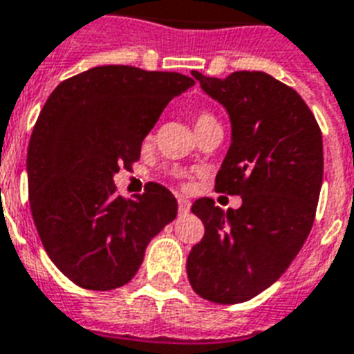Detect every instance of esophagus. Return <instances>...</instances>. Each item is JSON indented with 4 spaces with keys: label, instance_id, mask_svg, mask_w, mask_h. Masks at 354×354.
Here are the masks:
<instances>
[{
    "label": "esophagus",
    "instance_id": "esophagus-1",
    "mask_svg": "<svg viewBox=\"0 0 354 354\" xmlns=\"http://www.w3.org/2000/svg\"><path fill=\"white\" fill-rule=\"evenodd\" d=\"M189 209H191V202L187 198H183V196H178V211H180V215H187Z\"/></svg>",
    "mask_w": 354,
    "mask_h": 354
}]
</instances>
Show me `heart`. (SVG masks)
Instances as JSON below:
<instances>
[{
    "label": "heart",
    "instance_id": "1",
    "mask_svg": "<svg viewBox=\"0 0 354 354\" xmlns=\"http://www.w3.org/2000/svg\"><path fill=\"white\" fill-rule=\"evenodd\" d=\"M209 121H215L213 115H209V113H200L198 118H196V124H194V127H198V124H204V122H209Z\"/></svg>",
    "mask_w": 354,
    "mask_h": 354
}]
</instances>
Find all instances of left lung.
I'll return each mask as SVG.
<instances>
[{
	"instance_id": "obj_1",
	"label": "left lung",
	"mask_w": 354,
	"mask_h": 354,
	"mask_svg": "<svg viewBox=\"0 0 354 354\" xmlns=\"http://www.w3.org/2000/svg\"><path fill=\"white\" fill-rule=\"evenodd\" d=\"M230 115L232 141L215 180L239 209L198 198L191 211L204 239L187 257L193 290L207 301L252 299L285 274L307 241L324 182V143L310 108L263 71L215 79L193 71Z\"/></svg>"
}]
</instances>
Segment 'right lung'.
<instances>
[{
	"label": "right lung",
	"instance_id": "1",
	"mask_svg": "<svg viewBox=\"0 0 354 354\" xmlns=\"http://www.w3.org/2000/svg\"><path fill=\"white\" fill-rule=\"evenodd\" d=\"M191 77L97 66L64 80L41 108L27 150L29 204L40 241L75 285L113 290L138 274L145 250L176 218L169 189L150 183L124 200L113 176Z\"/></svg>",
	"mask_w": 354,
	"mask_h": 354
}]
</instances>
